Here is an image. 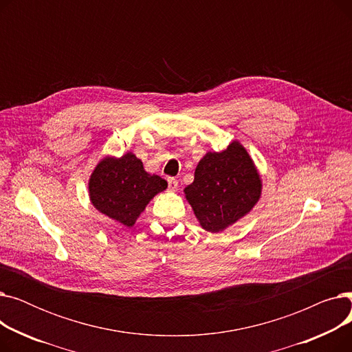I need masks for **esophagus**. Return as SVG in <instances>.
<instances>
[{"label":"esophagus","instance_id":"obj_1","mask_svg":"<svg viewBox=\"0 0 352 352\" xmlns=\"http://www.w3.org/2000/svg\"><path fill=\"white\" fill-rule=\"evenodd\" d=\"M168 190L177 191L178 190V181L175 178H168Z\"/></svg>","mask_w":352,"mask_h":352}]
</instances>
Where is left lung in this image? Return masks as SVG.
<instances>
[{
  "instance_id": "8db88e82",
  "label": "left lung",
  "mask_w": 352,
  "mask_h": 352,
  "mask_svg": "<svg viewBox=\"0 0 352 352\" xmlns=\"http://www.w3.org/2000/svg\"><path fill=\"white\" fill-rule=\"evenodd\" d=\"M263 181L238 141L227 150L207 153L198 162L194 182L184 190L199 226L219 232L245 217L261 198Z\"/></svg>"
}]
</instances>
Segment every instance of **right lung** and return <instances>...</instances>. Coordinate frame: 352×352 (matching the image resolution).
<instances>
[{
    "label": "right lung",
    "instance_id": "obj_1",
    "mask_svg": "<svg viewBox=\"0 0 352 352\" xmlns=\"http://www.w3.org/2000/svg\"><path fill=\"white\" fill-rule=\"evenodd\" d=\"M166 186L165 179L144 170L133 153L120 158L105 157L88 181L91 204L101 214L131 228L145 207Z\"/></svg>",
    "mask_w": 352,
    "mask_h": 352
}]
</instances>
